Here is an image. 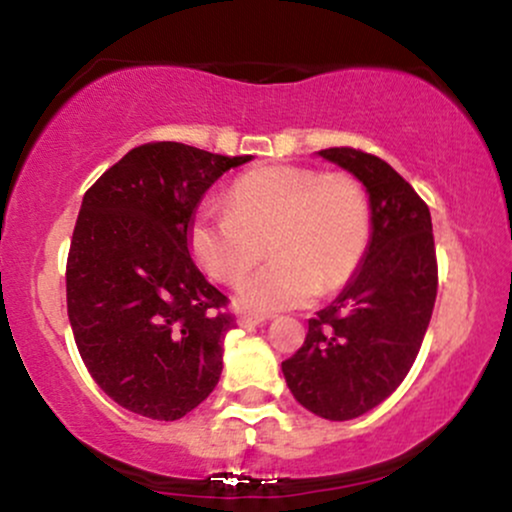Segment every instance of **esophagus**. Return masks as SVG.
I'll return each instance as SVG.
<instances>
[{
    "label": "esophagus",
    "instance_id": "1",
    "mask_svg": "<svg viewBox=\"0 0 512 512\" xmlns=\"http://www.w3.org/2000/svg\"><path fill=\"white\" fill-rule=\"evenodd\" d=\"M268 317L263 314H254V312H237V324L239 326H258V324H266Z\"/></svg>",
    "mask_w": 512,
    "mask_h": 512
}]
</instances>
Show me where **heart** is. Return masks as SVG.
I'll return each instance as SVG.
<instances>
[{"mask_svg":"<svg viewBox=\"0 0 512 512\" xmlns=\"http://www.w3.org/2000/svg\"><path fill=\"white\" fill-rule=\"evenodd\" d=\"M229 210L193 215L188 244L212 280L237 285L271 251L273 261L239 285L237 300L256 312L307 304L358 273L372 234L370 198L343 171L271 164L232 183Z\"/></svg>","mask_w":512,"mask_h":512,"instance_id":"b5f03b06","label":"heart"}]
</instances>
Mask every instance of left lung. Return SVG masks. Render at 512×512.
Returning <instances> with one entry per match:
<instances>
[{"mask_svg":"<svg viewBox=\"0 0 512 512\" xmlns=\"http://www.w3.org/2000/svg\"><path fill=\"white\" fill-rule=\"evenodd\" d=\"M365 186L372 234L358 273L309 319L302 348L283 363L292 396L329 421L382 404L409 375L438 295L433 222L411 183L375 154L321 149Z\"/></svg>","mask_w":512,"mask_h":512,"instance_id":"obj_1","label":"left lung"}]
</instances>
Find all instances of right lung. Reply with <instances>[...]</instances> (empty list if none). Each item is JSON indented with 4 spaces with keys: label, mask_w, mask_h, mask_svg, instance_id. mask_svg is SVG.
I'll return each mask as SVG.
<instances>
[{
    "label": "right lung",
    "mask_w": 512,
    "mask_h": 512,
    "mask_svg": "<svg viewBox=\"0 0 512 512\" xmlns=\"http://www.w3.org/2000/svg\"><path fill=\"white\" fill-rule=\"evenodd\" d=\"M246 162L149 142L84 193L67 258V314L86 370L123 409L179 421L220 382L234 319L195 266L188 229L205 191Z\"/></svg>",
    "instance_id": "1"
}]
</instances>
